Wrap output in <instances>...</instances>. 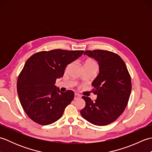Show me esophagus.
<instances>
[{"instance_id":"obj_1","label":"esophagus","mask_w":152,"mask_h":152,"mask_svg":"<svg viewBox=\"0 0 152 152\" xmlns=\"http://www.w3.org/2000/svg\"><path fill=\"white\" fill-rule=\"evenodd\" d=\"M81 97V96H80L79 94H78V93H74V99H77L78 98H80Z\"/></svg>"}]
</instances>
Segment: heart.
<instances>
[{"mask_svg":"<svg viewBox=\"0 0 152 152\" xmlns=\"http://www.w3.org/2000/svg\"><path fill=\"white\" fill-rule=\"evenodd\" d=\"M84 66H95L98 68V64L95 61L93 60H88L84 64Z\"/></svg>","mask_w":152,"mask_h":152,"instance_id":"obj_1","label":"heart"}]
</instances>
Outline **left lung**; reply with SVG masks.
<instances>
[{
    "label": "left lung",
    "instance_id": "left-lung-1",
    "mask_svg": "<svg viewBox=\"0 0 152 152\" xmlns=\"http://www.w3.org/2000/svg\"><path fill=\"white\" fill-rule=\"evenodd\" d=\"M84 55L97 61L99 73L91 83L97 97L93 102L83 96L86 106L80 114L93 125H108L115 121L127 106L131 91V76L124 61L117 54L96 50L86 51Z\"/></svg>",
    "mask_w": 152,
    "mask_h": 152
}]
</instances>
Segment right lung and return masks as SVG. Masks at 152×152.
Returning a JSON list of instances; mask_svg holds the SVG:
<instances>
[{
    "mask_svg": "<svg viewBox=\"0 0 152 152\" xmlns=\"http://www.w3.org/2000/svg\"><path fill=\"white\" fill-rule=\"evenodd\" d=\"M83 53L58 49L40 51L28 58L18 77L17 91L23 108L32 120L47 125L61 118L74 93L61 92L55 83L64 75L68 64Z\"/></svg>",
    "mask_w": 152,
    "mask_h": 152,
    "instance_id": "obj_1",
    "label": "right lung"
}]
</instances>
